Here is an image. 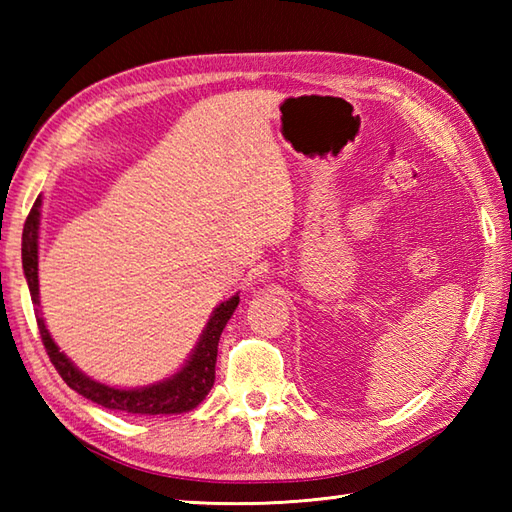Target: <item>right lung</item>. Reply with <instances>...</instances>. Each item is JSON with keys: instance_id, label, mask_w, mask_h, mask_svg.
Returning <instances> with one entry per match:
<instances>
[{"instance_id": "add662e5", "label": "right lung", "mask_w": 512, "mask_h": 512, "mask_svg": "<svg viewBox=\"0 0 512 512\" xmlns=\"http://www.w3.org/2000/svg\"><path fill=\"white\" fill-rule=\"evenodd\" d=\"M39 224H41V195L32 204L26 217L24 235H21V264L28 281V290L32 303H35V317L39 325V334L43 347L50 356L52 365L57 367L59 376L72 387L76 394L88 398L105 409H116L125 413H138V416H169V413H184L200 405L215 383V361H217V343H220L222 330L239 303V295H233L228 301H222L211 314L209 323L200 334L198 345L193 347L189 361L184 363L180 372L160 380V383L121 389L96 383L90 376H85L59 345L52 341V336L43 323L39 310Z\"/></svg>"}]
</instances>
